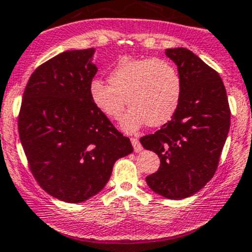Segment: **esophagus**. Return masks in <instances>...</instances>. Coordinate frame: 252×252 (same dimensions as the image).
Segmentation results:
<instances>
[{
	"mask_svg": "<svg viewBox=\"0 0 252 252\" xmlns=\"http://www.w3.org/2000/svg\"><path fill=\"white\" fill-rule=\"evenodd\" d=\"M131 142H132V146H133V150H135V152H141V151H142V145H141L137 137H131Z\"/></svg>",
	"mask_w": 252,
	"mask_h": 252,
	"instance_id": "34e87169",
	"label": "esophagus"
}]
</instances>
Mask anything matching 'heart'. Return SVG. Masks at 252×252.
I'll use <instances>...</instances> for the list:
<instances>
[{"instance_id": "b5f03b06", "label": "heart", "mask_w": 252, "mask_h": 252, "mask_svg": "<svg viewBox=\"0 0 252 252\" xmlns=\"http://www.w3.org/2000/svg\"><path fill=\"white\" fill-rule=\"evenodd\" d=\"M109 84L94 79L89 85L93 104L111 120H119L126 105L132 109L122 120V127L135 131L147 124L159 127L176 115L183 80L178 69L163 59L124 57L110 70Z\"/></svg>"}]
</instances>
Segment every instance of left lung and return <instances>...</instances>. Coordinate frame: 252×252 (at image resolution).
<instances>
[{
    "label": "left lung",
    "mask_w": 252,
    "mask_h": 252,
    "mask_svg": "<svg viewBox=\"0 0 252 252\" xmlns=\"http://www.w3.org/2000/svg\"><path fill=\"white\" fill-rule=\"evenodd\" d=\"M178 66L183 96L173 119L140 138L160 159L146 177L155 193L184 199L200 190L215 174L230 128V107L219 74L186 48L167 49Z\"/></svg>",
    "instance_id": "8db88e82"
}]
</instances>
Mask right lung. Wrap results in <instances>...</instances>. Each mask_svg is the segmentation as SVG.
Segmentation results:
<instances>
[{
    "instance_id": "1",
    "label": "right lung",
    "mask_w": 252,
    "mask_h": 252,
    "mask_svg": "<svg viewBox=\"0 0 252 252\" xmlns=\"http://www.w3.org/2000/svg\"><path fill=\"white\" fill-rule=\"evenodd\" d=\"M94 48L66 50L38 66L23 93L18 132L40 188L66 203L99 193L119 158L133 151L93 104Z\"/></svg>"
}]
</instances>
